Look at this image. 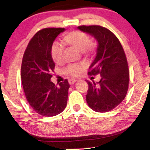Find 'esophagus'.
Wrapping results in <instances>:
<instances>
[{
	"label": "esophagus",
	"instance_id": "esophagus-1",
	"mask_svg": "<svg viewBox=\"0 0 150 150\" xmlns=\"http://www.w3.org/2000/svg\"><path fill=\"white\" fill-rule=\"evenodd\" d=\"M76 81L77 80H75V79H69V85H73L75 82H76Z\"/></svg>",
	"mask_w": 150,
	"mask_h": 150
}]
</instances>
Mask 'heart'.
I'll use <instances>...</instances> for the list:
<instances>
[{"mask_svg": "<svg viewBox=\"0 0 150 150\" xmlns=\"http://www.w3.org/2000/svg\"><path fill=\"white\" fill-rule=\"evenodd\" d=\"M62 43L68 46L83 51V54H91L94 51V43L90 39L87 33L81 30H72L62 36ZM51 57L57 65L63 63V47L58 43H54L51 48ZM85 63L71 64L64 69V73L70 77H77L81 75L86 68Z\"/></svg>", "mask_w": 150, "mask_h": 150, "instance_id": "1", "label": "heart"}]
</instances>
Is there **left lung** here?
Instances as JSON below:
<instances>
[{"mask_svg":"<svg viewBox=\"0 0 150 150\" xmlns=\"http://www.w3.org/2000/svg\"><path fill=\"white\" fill-rule=\"evenodd\" d=\"M78 28L94 36L99 43L97 54L88 74H100L101 80L97 83L87 81L86 102L94 111L109 112L121 103L128 91L129 69L125 51L118 38L107 28L99 25Z\"/></svg>","mask_w":150,"mask_h":150,"instance_id":"8db88e82","label":"left lung"}]
</instances>
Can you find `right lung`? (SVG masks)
I'll return each instance as SVG.
<instances>
[{
  "instance_id": "obj_1",
  "label": "right lung",
  "mask_w": 150,
  "mask_h": 150,
  "mask_svg": "<svg viewBox=\"0 0 150 150\" xmlns=\"http://www.w3.org/2000/svg\"><path fill=\"white\" fill-rule=\"evenodd\" d=\"M64 28H48L35 34L24 53L21 79L25 97L38 114L52 117L65 109L69 84L64 80L59 86L51 81L55 63L51 57L53 42Z\"/></svg>"
}]
</instances>
